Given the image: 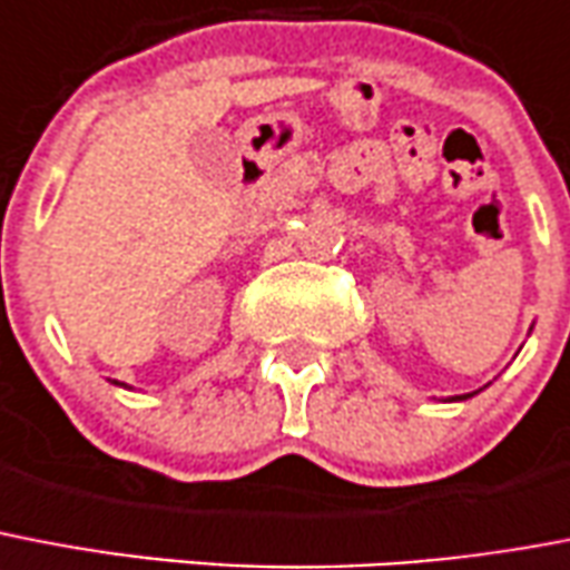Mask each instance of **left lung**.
Returning a JSON list of instances; mask_svg holds the SVG:
<instances>
[{"label":"left lung","mask_w":570,"mask_h":570,"mask_svg":"<svg viewBox=\"0 0 570 570\" xmlns=\"http://www.w3.org/2000/svg\"><path fill=\"white\" fill-rule=\"evenodd\" d=\"M468 397H473V394H462V397H456V400H468Z\"/></svg>","instance_id":"obj_1"}]
</instances>
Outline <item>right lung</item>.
<instances>
[{
	"instance_id": "obj_1",
	"label": "right lung",
	"mask_w": 570,
	"mask_h": 570,
	"mask_svg": "<svg viewBox=\"0 0 570 570\" xmlns=\"http://www.w3.org/2000/svg\"><path fill=\"white\" fill-rule=\"evenodd\" d=\"M114 385H122V382H114Z\"/></svg>"
}]
</instances>
